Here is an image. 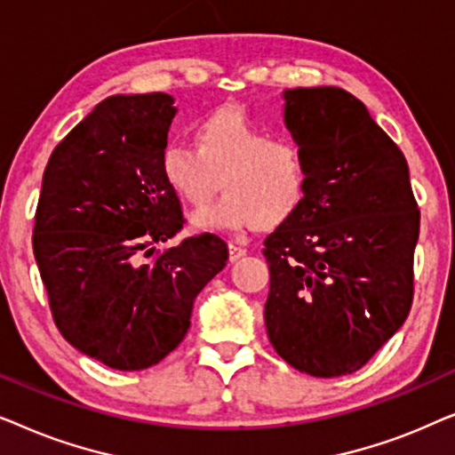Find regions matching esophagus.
Listing matches in <instances>:
<instances>
[{
    "instance_id": "esophagus-1",
    "label": "esophagus",
    "mask_w": 455,
    "mask_h": 455,
    "mask_svg": "<svg viewBox=\"0 0 455 455\" xmlns=\"http://www.w3.org/2000/svg\"><path fill=\"white\" fill-rule=\"evenodd\" d=\"M228 252H229V260H238V259H242L246 254V248H242V246H235V244H232V242H229L228 244Z\"/></svg>"
}]
</instances>
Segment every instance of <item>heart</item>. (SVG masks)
<instances>
[{"mask_svg":"<svg viewBox=\"0 0 455 455\" xmlns=\"http://www.w3.org/2000/svg\"><path fill=\"white\" fill-rule=\"evenodd\" d=\"M192 148L170 142L161 148L159 173L180 201L192 209L201 232L273 229L290 221L308 192V165L300 147L271 139L244 111L220 109L192 128Z\"/></svg>","mask_w":455,"mask_h":455,"instance_id":"1","label":"heart"}]
</instances>
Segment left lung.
I'll return each instance as SVG.
<instances>
[{"mask_svg":"<svg viewBox=\"0 0 455 455\" xmlns=\"http://www.w3.org/2000/svg\"><path fill=\"white\" fill-rule=\"evenodd\" d=\"M282 97L308 192L265 240L267 335L300 372L350 375L412 307L420 211L406 157L363 101L338 86H298Z\"/></svg>","mask_w":455,"mask_h":455,"instance_id":"left-lung-1","label":"left lung"}]
</instances>
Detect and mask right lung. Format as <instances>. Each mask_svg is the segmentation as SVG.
Instances as JSON below:
<instances>
[{
  "mask_svg": "<svg viewBox=\"0 0 455 455\" xmlns=\"http://www.w3.org/2000/svg\"><path fill=\"white\" fill-rule=\"evenodd\" d=\"M176 114L165 92L108 97L53 148L43 173L33 251L55 325L116 371L148 369L176 350L198 291L228 260L215 234L142 260L184 226L159 173Z\"/></svg>",
  "mask_w": 455,
  "mask_h": 455,
  "instance_id": "obj_1",
  "label": "right lung"
}]
</instances>
